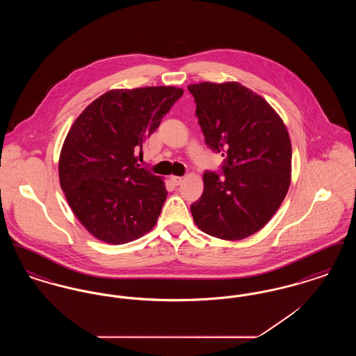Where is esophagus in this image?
<instances>
[{"mask_svg": "<svg viewBox=\"0 0 356 356\" xmlns=\"http://www.w3.org/2000/svg\"><path fill=\"white\" fill-rule=\"evenodd\" d=\"M170 181H172L175 186H180V184L183 183V177H180V176H172V177H170Z\"/></svg>", "mask_w": 356, "mask_h": 356, "instance_id": "34e87169", "label": "esophagus"}]
</instances>
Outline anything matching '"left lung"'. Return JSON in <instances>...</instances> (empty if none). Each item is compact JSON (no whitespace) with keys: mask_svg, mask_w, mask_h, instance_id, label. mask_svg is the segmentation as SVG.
<instances>
[{"mask_svg":"<svg viewBox=\"0 0 356 356\" xmlns=\"http://www.w3.org/2000/svg\"><path fill=\"white\" fill-rule=\"evenodd\" d=\"M205 144L225 156L220 173H204L202 197L191 205L211 236L241 240L261 229L291 183L292 148L283 120L261 96L238 83L188 86Z\"/></svg>","mask_w":356,"mask_h":356,"instance_id":"obj_1","label":"left lung"}]
</instances>
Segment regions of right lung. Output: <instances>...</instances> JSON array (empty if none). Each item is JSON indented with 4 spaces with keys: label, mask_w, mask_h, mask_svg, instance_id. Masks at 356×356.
<instances>
[{
    "label": "right lung",
    "mask_w": 356,
    "mask_h": 356,
    "mask_svg": "<svg viewBox=\"0 0 356 356\" xmlns=\"http://www.w3.org/2000/svg\"><path fill=\"white\" fill-rule=\"evenodd\" d=\"M183 92L113 89L89 104L69 129L60 184L76 218L99 240L124 244L154 227L168 192L160 176L140 168L136 153Z\"/></svg>",
    "instance_id": "add662e5"
}]
</instances>
